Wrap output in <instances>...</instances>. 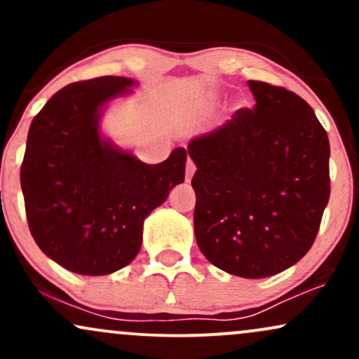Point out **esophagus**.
<instances>
[{"instance_id":"obj_1","label":"esophagus","mask_w":359,"mask_h":359,"mask_svg":"<svg viewBox=\"0 0 359 359\" xmlns=\"http://www.w3.org/2000/svg\"><path fill=\"white\" fill-rule=\"evenodd\" d=\"M194 174H196V165H194L191 158H187V167H185V182H191Z\"/></svg>"}]
</instances>
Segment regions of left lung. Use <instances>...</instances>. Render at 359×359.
<instances>
[{
	"label": "left lung",
	"mask_w": 359,
	"mask_h": 359,
	"mask_svg": "<svg viewBox=\"0 0 359 359\" xmlns=\"http://www.w3.org/2000/svg\"><path fill=\"white\" fill-rule=\"evenodd\" d=\"M253 109H238L191 140L197 170L194 231L217 269L265 278L311 250L327 205L329 138L292 90L248 81Z\"/></svg>",
	"instance_id": "left-lung-1"
}]
</instances>
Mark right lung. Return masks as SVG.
I'll list each match as a JSON object with an SVG mask.
<instances>
[{"mask_svg": "<svg viewBox=\"0 0 359 359\" xmlns=\"http://www.w3.org/2000/svg\"><path fill=\"white\" fill-rule=\"evenodd\" d=\"M135 84L102 76L65 86L28 130L20 172L28 228L74 273L97 277L133 262L145 217L184 182L185 148L148 165L101 135L104 106Z\"/></svg>", "mask_w": 359, "mask_h": 359, "instance_id": "obj_1", "label": "right lung"}]
</instances>
